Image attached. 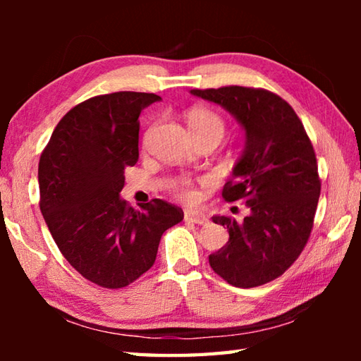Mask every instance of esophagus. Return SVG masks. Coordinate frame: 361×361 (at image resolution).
Here are the masks:
<instances>
[{
    "label": "esophagus",
    "mask_w": 361,
    "mask_h": 361,
    "mask_svg": "<svg viewBox=\"0 0 361 361\" xmlns=\"http://www.w3.org/2000/svg\"><path fill=\"white\" fill-rule=\"evenodd\" d=\"M186 221H191L195 224H207L209 223V216L204 215V213H195V212H188L185 215Z\"/></svg>",
    "instance_id": "34e87169"
}]
</instances>
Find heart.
I'll return each instance as SVG.
<instances>
[{"instance_id": "b5f03b06", "label": "heart", "mask_w": 361, "mask_h": 361, "mask_svg": "<svg viewBox=\"0 0 361 361\" xmlns=\"http://www.w3.org/2000/svg\"><path fill=\"white\" fill-rule=\"evenodd\" d=\"M188 126L192 135H215L219 140L223 138L226 132V122L218 113L207 108H194L188 113ZM176 192L183 199L194 200L195 192L189 185L188 180H180L175 185Z\"/></svg>"}]
</instances>
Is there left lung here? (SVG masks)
<instances>
[{
    "label": "left lung",
    "instance_id": "obj_1",
    "mask_svg": "<svg viewBox=\"0 0 361 361\" xmlns=\"http://www.w3.org/2000/svg\"><path fill=\"white\" fill-rule=\"evenodd\" d=\"M191 94L223 106L245 130V149L223 197L243 200L248 215L239 223L212 218L228 228L229 240L209 262L229 285L255 288L282 276L309 240L322 186L314 146L295 109L266 89L228 85Z\"/></svg>",
    "mask_w": 361,
    "mask_h": 361
}]
</instances>
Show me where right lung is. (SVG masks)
<instances>
[{
  "instance_id": "1",
  "label": "right lung",
  "mask_w": 361,
  "mask_h": 361,
  "mask_svg": "<svg viewBox=\"0 0 361 361\" xmlns=\"http://www.w3.org/2000/svg\"><path fill=\"white\" fill-rule=\"evenodd\" d=\"M161 97L97 95L66 113L42 151L39 209L65 259L103 288H124L154 264L164 232L183 219L162 199L132 209L119 192L138 161V116Z\"/></svg>"
}]
</instances>
